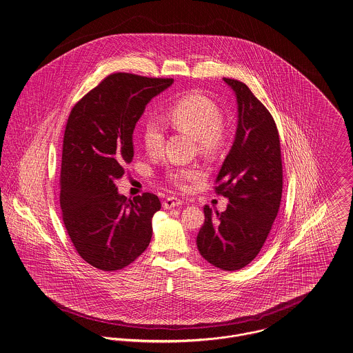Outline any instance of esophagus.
Masks as SVG:
<instances>
[{"label": "esophagus", "instance_id": "34e87169", "mask_svg": "<svg viewBox=\"0 0 353 353\" xmlns=\"http://www.w3.org/2000/svg\"><path fill=\"white\" fill-rule=\"evenodd\" d=\"M182 203H183L182 199H179V198H176V196H168V198L164 199L163 208H164V209H174V208L181 206Z\"/></svg>", "mask_w": 353, "mask_h": 353}]
</instances>
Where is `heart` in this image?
<instances>
[{"instance_id":"b5f03b06","label":"heart","mask_w":353,"mask_h":353,"mask_svg":"<svg viewBox=\"0 0 353 353\" xmlns=\"http://www.w3.org/2000/svg\"><path fill=\"white\" fill-rule=\"evenodd\" d=\"M165 119L174 127L186 132L198 143L201 151L216 152L224 141L223 114L220 108L208 97L189 93L179 97L165 109ZM164 132L157 120L148 119L143 124V141L150 154H158L163 148ZM199 171L192 167H175L168 172V179L178 188H188L196 179Z\"/></svg>"}]
</instances>
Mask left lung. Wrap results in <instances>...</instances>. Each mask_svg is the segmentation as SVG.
I'll return each mask as SVG.
<instances>
[{"instance_id": "1", "label": "left lung", "mask_w": 353, "mask_h": 353, "mask_svg": "<svg viewBox=\"0 0 353 353\" xmlns=\"http://www.w3.org/2000/svg\"><path fill=\"white\" fill-rule=\"evenodd\" d=\"M237 101L234 141L217 175L216 192L226 196V210L206 205L196 236L199 254L212 265L236 271L260 252L278 214L283 174L281 141L271 113L250 88L224 78Z\"/></svg>"}]
</instances>
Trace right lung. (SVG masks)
<instances>
[{
    "label": "right lung",
    "instance_id": "right-lung-1",
    "mask_svg": "<svg viewBox=\"0 0 353 353\" xmlns=\"http://www.w3.org/2000/svg\"><path fill=\"white\" fill-rule=\"evenodd\" d=\"M172 83L116 72L68 116L61 170L64 226L78 254L98 270H121L150 245L159 198L144 192L130 199L116 181L133 159V130L147 103Z\"/></svg>",
    "mask_w": 353,
    "mask_h": 353
}]
</instances>
